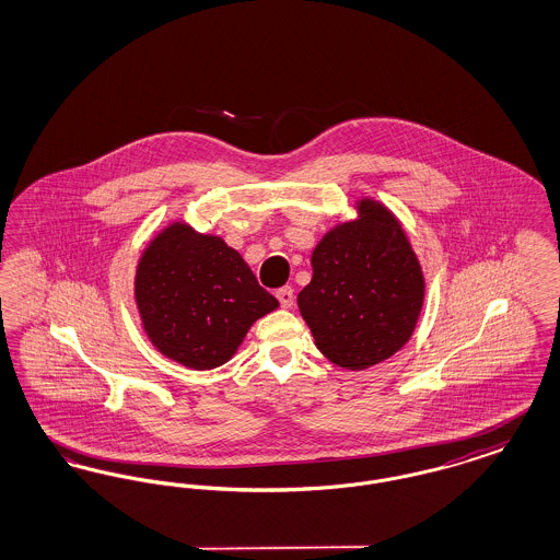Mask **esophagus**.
I'll return each mask as SVG.
<instances>
[{"mask_svg":"<svg viewBox=\"0 0 560 560\" xmlns=\"http://www.w3.org/2000/svg\"><path fill=\"white\" fill-rule=\"evenodd\" d=\"M275 295H277V300H279V302H281V306H283V308H292V306H293V290H292V288H288V285H285V288H281V290H277V293H275Z\"/></svg>","mask_w":560,"mask_h":560,"instance_id":"1","label":"esophagus"}]
</instances>
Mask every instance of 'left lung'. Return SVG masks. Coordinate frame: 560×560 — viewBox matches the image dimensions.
<instances>
[{
	"instance_id": "obj_1",
	"label": "left lung",
	"mask_w": 560,
	"mask_h": 560,
	"mask_svg": "<svg viewBox=\"0 0 560 560\" xmlns=\"http://www.w3.org/2000/svg\"><path fill=\"white\" fill-rule=\"evenodd\" d=\"M357 215L313 249V279L298 308L315 345L345 370H368L405 347L418 325L427 281L399 218L361 197Z\"/></svg>"
}]
</instances>
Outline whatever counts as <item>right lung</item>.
Segmentation results:
<instances>
[{"label":"right lung","mask_w":560,"mask_h":560,"mask_svg":"<svg viewBox=\"0 0 560 560\" xmlns=\"http://www.w3.org/2000/svg\"><path fill=\"white\" fill-rule=\"evenodd\" d=\"M133 302L151 345L199 372L231 361L249 327L279 308L237 249L185 220L163 226L142 249Z\"/></svg>","instance_id":"right-lung-1"}]
</instances>
